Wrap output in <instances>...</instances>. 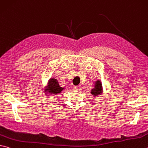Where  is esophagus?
<instances>
[{
  "label": "esophagus",
  "instance_id": "esophagus-1",
  "mask_svg": "<svg viewBox=\"0 0 148 148\" xmlns=\"http://www.w3.org/2000/svg\"><path fill=\"white\" fill-rule=\"evenodd\" d=\"M73 89L74 90H77L79 89V86H74L73 87Z\"/></svg>",
  "mask_w": 148,
  "mask_h": 148
}]
</instances>
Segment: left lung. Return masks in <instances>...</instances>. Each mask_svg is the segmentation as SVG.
I'll list each match as a JSON object with an SVG mask.
<instances>
[{
    "label": "left lung",
    "mask_w": 148,
    "mask_h": 148,
    "mask_svg": "<svg viewBox=\"0 0 148 148\" xmlns=\"http://www.w3.org/2000/svg\"><path fill=\"white\" fill-rule=\"evenodd\" d=\"M102 90H103V89H102V85L101 82L100 80H97L95 83V87L91 90L90 93L95 97V96L100 95L102 93Z\"/></svg>",
    "instance_id": "8db88e82"
}]
</instances>
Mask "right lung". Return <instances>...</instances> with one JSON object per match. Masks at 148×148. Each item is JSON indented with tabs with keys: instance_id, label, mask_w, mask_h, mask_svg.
<instances>
[{
	"instance_id": "right-lung-1",
	"label": "right lung",
	"mask_w": 148,
	"mask_h": 148,
	"mask_svg": "<svg viewBox=\"0 0 148 148\" xmlns=\"http://www.w3.org/2000/svg\"><path fill=\"white\" fill-rule=\"evenodd\" d=\"M64 89L59 85L57 79L50 78L48 81L47 88L45 89V93H50V95H57Z\"/></svg>"
}]
</instances>
